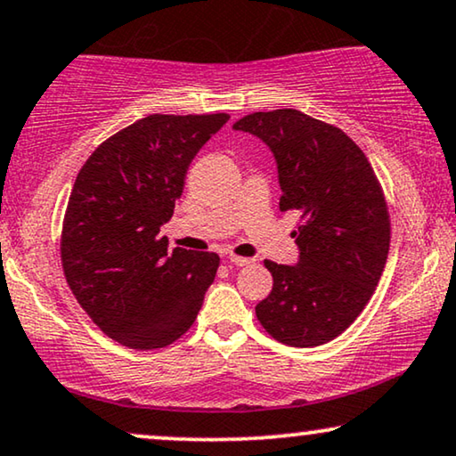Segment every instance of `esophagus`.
<instances>
[{
  "label": "esophagus",
  "mask_w": 456,
  "mask_h": 456,
  "mask_svg": "<svg viewBox=\"0 0 456 456\" xmlns=\"http://www.w3.org/2000/svg\"><path fill=\"white\" fill-rule=\"evenodd\" d=\"M228 262L234 264V265H239V268H242V265L253 264V259H249V257H240V256H228Z\"/></svg>",
  "instance_id": "1"
}]
</instances>
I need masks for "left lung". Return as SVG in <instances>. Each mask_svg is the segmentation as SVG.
Wrapping results in <instances>:
<instances>
[{"mask_svg": "<svg viewBox=\"0 0 456 456\" xmlns=\"http://www.w3.org/2000/svg\"><path fill=\"white\" fill-rule=\"evenodd\" d=\"M272 151L281 211H297V264L265 259L272 291L257 321L281 344H327L356 321L389 251V216L369 159L339 127L295 109L253 112L232 126Z\"/></svg>", "mask_w": 456, "mask_h": 456, "instance_id": "8db88e82", "label": "left lung"}]
</instances>
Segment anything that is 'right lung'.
I'll use <instances>...</instances> for the list:
<instances>
[{
    "mask_svg": "<svg viewBox=\"0 0 456 456\" xmlns=\"http://www.w3.org/2000/svg\"><path fill=\"white\" fill-rule=\"evenodd\" d=\"M228 119L149 115L102 142L77 175L62 224L64 276L92 321L123 346L174 344L216 279L217 253L167 251L161 226L192 159Z\"/></svg>",
    "mask_w": 456,
    "mask_h": 456,
    "instance_id": "obj_1",
    "label": "right lung"
}]
</instances>
